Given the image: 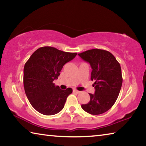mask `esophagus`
<instances>
[{
    "label": "esophagus",
    "instance_id": "34e87169",
    "mask_svg": "<svg viewBox=\"0 0 146 146\" xmlns=\"http://www.w3.org/2000/svg\"><path fill=\"white\" fill-rule=\"evenodd\" d=\"M73 92H75V93H80V91L76 90H73Z\"/></svg>",
    "mask_w": 146,
    "mask_h": 146
}]
</instances>
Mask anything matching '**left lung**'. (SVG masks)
Masks as SVG:
<instances>
[{
	"mask_svg": "<svg viewBox=\"0 0 146 146\" xmlns=\"http://www.w3.org/2000/svg\"><path fill=\"white\" fill-rule=\"evenodd\" d=\"M78 55L90 63L92 71L91 80L95 81V91L90 94V100L81 107L91 115H100L114 105L122 84L120 64L108 51L92 49Z\"/></svg>",
	"mask_w": 146,
	"mask_h": 146,
	"instance_id": "1",
	"label": "left lung"
}]
</instances>
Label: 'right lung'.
Listing matches in <instances>:
<instances>
[{
	"label": "right lung",
	"mask_w": 146,
	"mask_h": 146,
	"mask_svg": "<svg viewBox=\"0 0 146 146\" xmlns=\"http://www.w3.org/2000/svg\"><path fill=\"white\" fill-rule=\"evenodd\" d=\"M55 48L44 46L32 54L24 68V87L27 98L41 114L53 115L62 110L72 89L60 90L53 80L58 78L66 63L75 57Z\"/></svg>",
	"instance_id": "right-lung-1"
}]
</instances>
